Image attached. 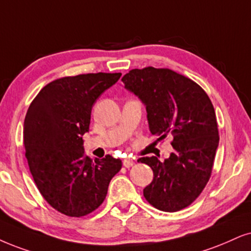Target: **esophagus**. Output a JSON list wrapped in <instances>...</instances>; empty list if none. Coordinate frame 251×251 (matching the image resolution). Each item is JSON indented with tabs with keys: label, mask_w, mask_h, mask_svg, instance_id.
<instances>
[{
	"label": "esophagus",
	"mask_w": 251,
	"mask_h": 251,
	"mask_svg": "<svg viewBox=\"0 0 251 251\" xmlns=\"http://www.w3.org/2000/svg\"><path fill=\"white\" fill-rule=\"evenodd\" d=\"M133 164H134V162H133L132 158H125V160L123 161V166L126 168H131Z\"/></svg>",
	"instance_id": "obj_1"
}]
</instances>
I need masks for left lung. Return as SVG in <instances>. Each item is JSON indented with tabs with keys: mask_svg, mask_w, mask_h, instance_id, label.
<instances>
[{
	"mask_svg": "<svg viewBox=\"0 0 251 251\" xmlns=\"http://www.w3.org/2000/svg\"><path fill=\"white\" fill-rule=\"evenodd\" d=\"M122 81L146 106L157 141L174 138V151L164 162L156 156L138 160L154 174L145 198L157 210H182L198 198L212 173L219 132L211 100L196 82L167 68L132 69Z\"/></svg>",
	"mask_w": 251,
	"mask_h": 251,
	"instance_id": "1",
	"label": "left lung"
}]
</instances>
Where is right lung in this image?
<instances>
[{"label":"right lung","mask_w":251,"mask_h":251,"mask_svg":"<svg viewBox=\"0 0 251 251\" xmlns=\"http://www.w3.org/2000/svg\"><path fill=\"white\" fill-rule=\"evenodd\" d=\"M120 73L68 76L45 85L24 120L28 168L45 201L68 217H83L105 199L122 161L106 155L93 161L82 136L89 132L97 98L119 80Z\"/></svg>","instance_id":"add662e5"}]
</instances>
